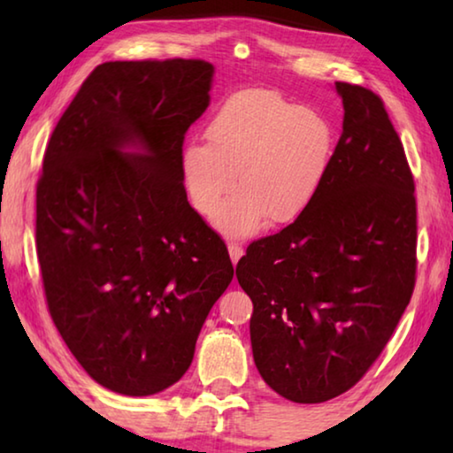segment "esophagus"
I'll return each instance as SVG.
<instances>
[{"instance_id": "esophagus-1", "label": "esophagus", "mask_w": 453, "mask_h": 453, "mask_svg": "<svg viewBox=\"0 0 453 453\" xmlns=\"http://www.w3.org/2000/svg\"><path fill=\"white\" fill-rule=\"evenodd\" d=\"M227 251H229V257H232V262L234 264H237L240 262V257L243 256V248L242 245H237V243H227Z\"/></svg>"}]
</instances>
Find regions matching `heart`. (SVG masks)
I'll return each instance as SVG.
<instances>
[{
	"label": "heart",
	"instance_id": "obj_1",
	"mask_svg": "<svg viewBox=\"0 0 453 453\" xmlns=\"http://www.w3.org/2000/svg\"><path fill=\"white\" fill-rule=\"evenodd\" d=\"M180 156L188 197L202 216L232 237L256 234L264 219L289 224L310 208L334 162L335 132L329 119L272 89L229 96Z\"/></svg>",
	"mask_w": 453,
	"mask_h": 453
}]
</instances>
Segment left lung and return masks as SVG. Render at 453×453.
<instances>
[{
    "label": "left lung",
    "instance_id": "obj_1",
    "mask_svg": "<svg viewBox=\"0 0 453 453\" xmlns=\"http://www.w3.org/2000/svg\"><path fill=\"white\" fill-rule=\"evenodd\" d=\"M343 129L311 205L250 243L235 275L254 302L259 375L296 403H321L362 380L416 286L413 178L373 91L335 81Z\"/></svg>",
    "mask_w": 453,
    "mask_h": 453
}]
</instances>
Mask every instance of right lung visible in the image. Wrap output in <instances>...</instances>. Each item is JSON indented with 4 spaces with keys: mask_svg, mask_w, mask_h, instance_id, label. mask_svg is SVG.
I'll return each mask as SVG.
<instances>
[{
    "mask_svg": "<svg viewBox=\"0 0 453 453\" xmlns=\"http://www.w3.org/2000/svg\"><path fill=\"white\" fill-rule=\"evenodd\" d=\"M211 81L202 59L107 61L81 83L45 150L35 242L48 310L89 378L121 395L181 380L234 278L180 167Z\"/></svg>",
    "mask_w": 453,
    "mask_h": 453,
    "instance_id": "obj_1",
    "label": "right lung"
}]
</instances>
